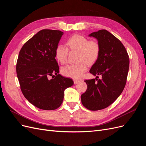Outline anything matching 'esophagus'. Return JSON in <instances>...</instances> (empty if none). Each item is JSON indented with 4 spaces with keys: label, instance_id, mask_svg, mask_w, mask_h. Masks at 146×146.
Instances as JSON below:
<instances>
[{
    "label": "esophagus",
    "instance_id": "esophagus-1",
    "mask_svg": "<svg viewBox=\"0 0 146 146\" xmlns=\"http://www.w3.org/2000/svg\"><path fill=\"white\" fill-rule=\"evenodd\" d=\"M78 82H80V80H76V79H74V84H77V83H78Z\"/></svg>",
    "mask_w": 146,
    "mask_h": 146
}]
</instances>
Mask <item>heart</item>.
Masks as SVG:
<instances>
[{"label": "heart", "mask_w": 146, "mask_h": 146, "mask_svg": "<svg viewBox=\"0 0 146 146\" xmlns=\"http://www.w3.org/2000/svg\"><path fill=\"white\" fill-rule=\"evenodd\" d=\"M71 51H78L77 64H69L62 68L61 72L65 77L78 79L86 72L89 64L97 61L100 54V44L96 40H88L82 35L74 34L66 42ZM65 44H58L56 49V57L62 64L67 62L69 49Z\"/></svg>", "instance_id": "heart-1"}]
</instances>
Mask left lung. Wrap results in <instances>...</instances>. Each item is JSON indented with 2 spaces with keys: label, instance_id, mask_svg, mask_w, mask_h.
Wrapping results in <instances>:
<instances>
[{
  "label": "left lung",
  "instance_id": "1",
  "mask_svg": "<svg viewBox=\"0 0 146 146\" xmlns=\"http://www.w3.org/2000/svg\"><path fill=\"white\" fill-rule=\"evenodd\" d=\"M98 40L100 54L90 69L95 79L86 80V91L81 95L82 103L90 110H98L113 103L123 92L129 68L127 52L119 39L106 29L89 34ZM102 75V79H97Z\"/></svg>",
  "mask_w": 146,
  "mask_h": 146
}]
</instances>
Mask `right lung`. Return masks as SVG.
Masks as SVG:
<instances>
[{
  "label": "right lung",
  "instance_id": "right-lung-1",
  "mask_svg": "<svg viewBox=\"0 0 146 146\" xmlns=\"http://www.w3.org/2000/svg\"><path fill=\"white\" fill-rule=\"evenodd\" d=\"M63 34L58 30L42 29L28 40L19 52L16 72L22 92L29 103L40 109L58 108L64 90L74 84L72 79L58 74L55 59Z\"/></svg>",
  "mask_w": 146,
  "mask_h": 146
}]
</instances>
